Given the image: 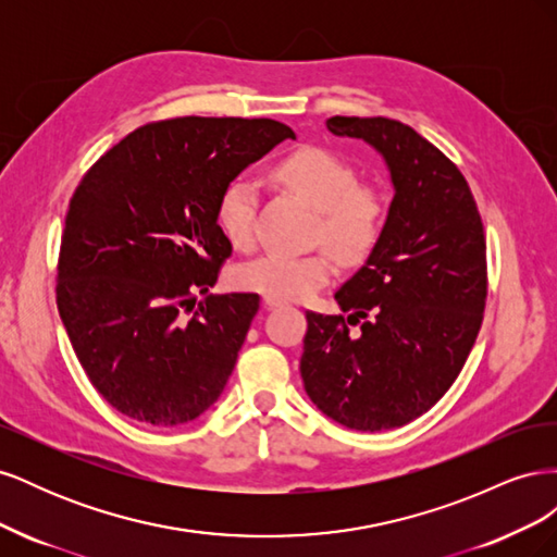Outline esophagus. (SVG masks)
Returning a JSON list of instances; mask_svg holds the SVG:
<instances>
[{
  "mask_svg": "<svg viewBox=\"0 0 557 557\" xmlns=\"http://www.w3.org/2000/svg\"><path fill=\"white\" fill-rule=\"evenodd\" d=\"M264 307L267 309H276V307H283V299H276V297H264Z\"/></svg>",
  "mask_w": 557,
  "mask_h": 557,
  "instance_id": "esophagus-1",
  "label": "esophagus"
}]
</instances>
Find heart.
<instances>
[{
    "label": "heart",
    "instance_id": "b5f03b06",
    "mask_svg": "<svg viewBox=\"0 0 557 557\" xmlns=\"http://www.w3.org/2000/svg\"><path fill=\"white\" fill-rule=\"evenodd\" d=\"M274 176L320 211L315 242L327 244L342 262H360L372 252L383 232L385 205L374 188L358 185L356 170L346 160L325 148L305 146L285 156L274 166ZM256 209V181L248 176L232 178L218 199L215 218L234 248H248L252 244ZM330 250L305 252V256L267 252L242 264L234 274V283L264 297L307 299L334 274Z\"/></svg>",
    "mask_w": 557,
    "mask_h": 557
}]
</instances>
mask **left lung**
<instances>
[{"instance_id":"obj_1","label":"left lung","mask_w":557,"mask_h":557,"mask_svg":"<svg viewBox=\"0 0 557 557\" xmlns=\"http://www.w3.org/2000/svg\"><path fill=\"white\" fill-rule=\"evenodd\" d=\"M325 127L376 150L393 201L376 246L334 295L348 318L307 311L299 372L334 423L393 430L444 397L476 342L487 288L483 223L458 166L409 125L334 115Z\"/></svg>"}]
</instances>
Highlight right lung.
I'll list each match as a JSON object with an SVG mask.
<instances>
[{"instance_id": "obj_1", "label": "right lung", "mask_w": 557, "mask_h": 557, "mask_svg": "<svg viewBox=\"0 0 557 557\" xmlns=\"http://www.w3.org/2000/svg\"><path fill=\"white\" fill-rule=\"evenodd\" d=\"M285 139L295 132L272 117H174L134 129L83 176L62 232L58 311L115 411L176 428L225 391L260 297L209 295L232 256L215 207Z\"/></svg>"}]
</instances>
